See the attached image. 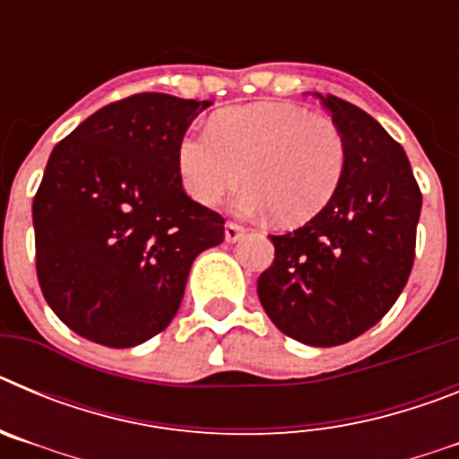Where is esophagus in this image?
<instances>
[{"label": "esophagus", "instance_id": "esophagus-1", "mask_svg": "<svg viewBox=\"0 0 459 459\" xmlns=\"http://www.w3.org/2000/svg\"><path fill=\"white\" fill-rule=\"evenodd\" d=\"M243 232H246V227H241L238 222H227V225H225V241L227 243H237L238 238L243 237Z\"/></svg>", "mask_w": 459, "mask_h": 459}]
</instances>
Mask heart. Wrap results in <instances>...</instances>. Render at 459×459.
<instances>
[{
	"mask_svg": "<svg viewBox=\"0 0 459 459\" xmlns=\"http://www.w3.org/2000/svg\"><path fill=\"white\" fill-rule=\"evenodd\" d=\"M184 188L216 204L243 177L237 197L246 213L303 225L333 200L347 168L342 131L326 117L291 103H250L218 112L206 131L186 133L177 147Z\"/></svg>",
	"mask_w": 459,
	"mask_h": 459,
	"instance_id": "b5f03b06",
	"label": "heart"
}]
</instances>
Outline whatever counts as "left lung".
Listing matches in <instances>:
<instances>
[{"instance_id":"obj_1","label":"left lung","mask_w":459,"mask_h":459,"mask_svg":"<svg viewBox=\"0 0 459 459\" xmlns=\"http://www.w3.org/2000/svg\"><path fill=\"white\" fill-rule=\"evenodd\" d=\"M347 144L333 200L290 234L271 237L273 264L257 294L271 322L312 347H335L375 326L407 285L420 218L404 149L356 105L315 93Z\"/></svg>"}]
</instances>
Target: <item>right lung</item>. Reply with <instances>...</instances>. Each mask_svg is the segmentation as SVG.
<instances>
[{
	"mask_svg": "<svg viewBox=\"0 0 459 459\" xmlns=\"http://www.w3.org/2000/svg\"><path fill=\"white\" fill-rule=\"evenodd\" d=\"M211 100L135 93L93 112L50 153L34 197L48 306L105 347L147 342L174 319L195 257L225 221L181 186L177 147Z\"/></svg>",
	"mask_w": 459,
	"mask_h": 459,
	"instance_id": "add662e5",
	"label": "right lung"
}]
</instances>
